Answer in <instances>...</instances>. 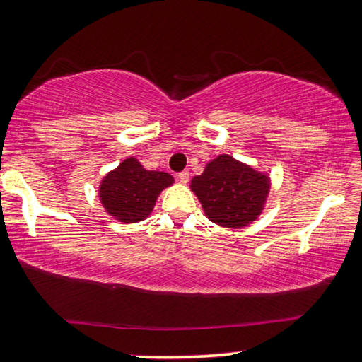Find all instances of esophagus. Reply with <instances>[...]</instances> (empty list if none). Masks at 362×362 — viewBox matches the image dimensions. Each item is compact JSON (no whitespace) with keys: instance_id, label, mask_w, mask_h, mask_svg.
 <instances>
[{"instance_id":"1","label":"esophagus","mask_w":362,"mask_h":362,"mask_svg":"<svg viewBox=\"0 0 362 362\" xmlns=\"http://www.w3.org/2000/svg\"><path fill=\"white\" fill-rule=\"evenodd\" d=\"M177 180H180L181 185H186V182L189 181V170H185V171H181V173H177Z\"/></svg>"}]
</instances>
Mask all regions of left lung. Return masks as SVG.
Here are the masks:
<instances>
[{
    "label": "left lung",
    "instance_id": "left-lung-1",
    "mask_svg": "<svg viewBox=\"0 0 362 362\" xmlns=\"http://www.w3.org/2000/svg\"><path fill=\"white\" fill-rule=\"evenodd\" d=\"M270 186L265 171L228 153L210 160L202 175L194 176L189 185L205 216L215 225L233 230L249 226L262 215Z\"/></svg>",
    "mask_w": 362,
    "mask_h": 362
}]
</instances>
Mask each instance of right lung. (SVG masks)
<instances>
[{
    "instance_id": "right-lung-1",
    "label": "right lung",
    "mask_w": 362,
    "mask_h": 362,
    "mask_svg": "<svg viewBox=\"0 0 362 362\" xmlns=\"http://www.w3.org/2000/svg\"><path fill=\"white\" fill-rule=\"evenodd\" d=\"M173 182L170 173L146 170L137 158L127 157L102 177L98 199L111 218L137 223L153 212L158 196Z\"/></svg>"
}]
</instances>
